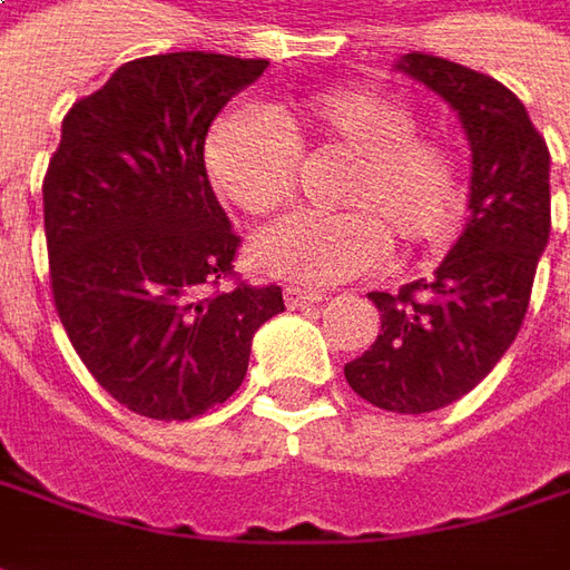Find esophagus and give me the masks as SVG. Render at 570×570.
Instances as JSON below:
<instances>
[{"label":"esophagus","instance_id":"obj_1","mask_svg":"<svg viewBox=\"0 0 570 570\" xmlns=\"http://www.w3.org/2000/svg\"><path fill=\"white\" fill-rule=\"evenodd\" d=\"M284 299L289 308H303V305L322 303L324 293H318V289H305V286H286Z\"/></svg>","mask_w":570,"mask_h":570}]
</instances>
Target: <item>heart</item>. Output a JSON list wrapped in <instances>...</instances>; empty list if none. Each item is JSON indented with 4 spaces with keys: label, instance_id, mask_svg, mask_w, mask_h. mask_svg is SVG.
Instances as JSON below:
<instances>
[{
    "label": "heart",
    "instance_id": "b5f03b06",
    "mask_svg": "<svg viewBox=\"0 0 570 570\" xmlns=\"http://www.w3.org/2000/svg\"><path fill=\"white\" fill-rule=\"evenodd\" d=\"M299 150L350 157L334 205L299 210L262 229L252 255L267 274L296 284H341L394 252L439 246L463 210V167L454 145L420 131L397 94L363 85L315 90L271 109H226L205 135L210 186L246 214H271L296 183Z\"/></svg>",
    "mask_w": 570,
    "mask_h": 570
}]
</instances>
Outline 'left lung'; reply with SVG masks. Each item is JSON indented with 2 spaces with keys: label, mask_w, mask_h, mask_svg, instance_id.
Wrapping results in <instances>:
<instances>
[{
  "label": "left lung",
  "mask_w": 570,
  "mask_h": 570,
  "mask_svg": "<svg viewBox=\"0 0 570 570\" xmlns=\"http://www.w3.org/2000/svg\"><path fill=\"white\" fill-rule=\"evenodd\" d=\"M394 69L458 112L473 154L470 220L432 281L368 293L382 334L344 375L382 410L432 413L470 394L518 337L552 226V160L527 107L495 78L425 52Z\"/></svg>",
  "instance_id": "left-lung-1"
}]
</instances>
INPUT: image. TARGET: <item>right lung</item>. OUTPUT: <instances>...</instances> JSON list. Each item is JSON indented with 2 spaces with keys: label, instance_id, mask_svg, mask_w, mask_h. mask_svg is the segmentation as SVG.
Returning <instances> with one entry per match:
<instances>
[{
  "label": "right lung",
  "instance_id": "1",
  "mask_svg": "<svg viewBox=\"0 0 570 570\" xmlns=\"http://www.w3.org/2000/svg\"><path fill=\"white\" fill-rule=\"evenodd\" d=\"M267 59L160 52L126 62L62 119L43 179L56 312L97 384L138 416L195 420L246 379L281 286L239 284V236L207 183L217 112Z\"/></svg>",
  "mask_w": 570,
  "mask_h": 570
}]
</instances>
